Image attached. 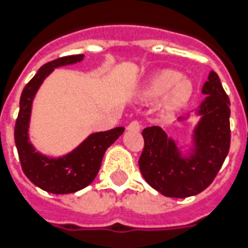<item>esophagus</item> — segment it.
Here are the masks:
<instances>
[{"label": "esophagus", "mask_w": 248, "mask_h": 248, "mask_svg": "<svg viewBox=\"0 0 248 248\" xmlns=\"http://www.w3.org/2000/svg\"><path fill=\"white\" fill-rule=\"evenodd\" d=\"M140 128H141V124H140L139 121H132L131 124L127 126L128 131H140Z\"/></svg>", "instance_id": "1"}]
</instances>
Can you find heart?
I'll return each instance as SVG.
<instances>
[{
  "label": "heart",
  "mask_w": 248,
  "mask_h": 248,
  "mask_svg": "<svg viewBox=\"0 0 248 248\" xmlns=\"http://www.w3.org/2000/svg\"><path fill=\"white\" fill-rule=\"evenodd\" d=\"M166 95L163 110L173 113L189 100L192 95V82L188 78H181V75L175 71H163L155 75L141 91L144 99H157Z\"/></svg>",
  "instance_id": "1"
}]
</instances>
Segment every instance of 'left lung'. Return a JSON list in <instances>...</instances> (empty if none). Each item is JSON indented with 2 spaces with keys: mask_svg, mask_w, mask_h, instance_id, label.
Wrapping results in <instances>:
<instances>
[{
  "mask_svg": "<svg viewBox=\"0 0 248 248\" xmlns=\"http://www.w3.org/2000/svg\"><path fill=\"white\" fill-rule=\"evenodd\" d=\"M202 93L207 96L198 110L202 118L194 131L196 149L189 158L181 157L175 141L158 126L141 132L144 149L139 158L140 172L152 188L166 197L185 198L203 192L229 152L231 101L215 72L210 73Z\"/></svg>",
  "mask_w": 248,
  "mask_h": 248,
  "instance_id": "1",
  "label": "left lung"
}]
</instances>
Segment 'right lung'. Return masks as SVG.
Here are the masks:
<instances>
[{"instance_id": "obj_1", "label": "right lung", "mask_w": 248, "mask_h": 248, "mask_svg": "<svg viewBox=\"0 0 248 248\" xmlns=\"http://www.w3.org/2000/svg\"><path fill=\"white\" fill-rule=\"evenodd\" d=\"M82 59L83 55H69L46 63L25 85L20 96L14 138L21 169L33 184L54 194L75 193L91 184L99 172L105 151L124 131V127H116L109 131L91 134L75 151L60 158H48L40 155L29 143V118L37 90L55 68L75 64Z\"/></svg>"}]
</instances>
